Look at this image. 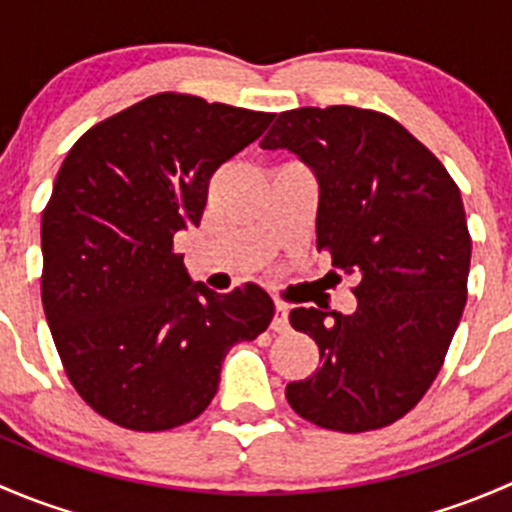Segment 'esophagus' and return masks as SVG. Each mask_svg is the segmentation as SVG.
Listing matches in <instances>:
<instances>
[{
	"mask_svg": "<svg viewBox=\"0 0 512 512\" xmlns=\"http://www.w3.org/2000/svg\"><path fill=\"white\" fill-rule=\"evenodd\" d=\"M289 329V309L287 304H275V317H272V332L285 334Z\"/></svg>",
	"mask_w": 512,
	"mask_h": 512,
	"instance_id": "1",
	"label": "esophagus"
}]
</instances>
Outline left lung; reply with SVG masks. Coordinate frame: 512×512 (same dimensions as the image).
<instances>
[{
  "mask_svg": "<svg viewBox=\"0 0 512 512\" xmlns=\"http://www.w3.org/2000/svg\"><path fill=\"white\" fill-rule=\"evenodd\" d=\"M260 146L287 148L314 170L317 250L359 277L354 314L289 312L322 361L287 384L289 406L329 431L389 426L433 384L466 307L471 235L461 190L399 121L369 108L285 111Z\"/></svg>",
  "mask_w": 512,
  "mask_h": 512,
  "instance_id": "1",
  "label": "left lung"
}]
</instances>
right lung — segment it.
<instances>
[{
	"mask_svg": "<svg viewBox=\"0 0 512 512\" xmlns=\"http://www.w3.org/2000/svg\"><path fill=\"white\" fill-rule=\"evenodd\" d=\"M272 118L165 91L96 123L61 163L41 218V302L69 381L116 426L198 418L227 352L270 327L265 289L193 282L173 235L200 225L215 170Z\"/></svg>",
	"mask_w": 512,
	"mask_h": 512,
	"instance_id": "1",
	"label": "right lung"
}]
</instances>
